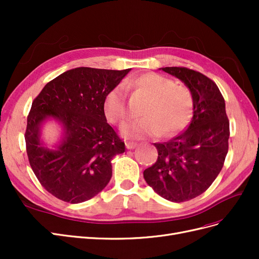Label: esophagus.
I'll return each instance as SVG.
<instances>
[{"mask_svg": "<svg viewBox=\"0 0 259 259\" xmlns=\"http://www.w3.org/2000/svg\"><path fill=\"white\" fill-rule=\"evenodd\" d=\"M125 146H126L127 149H134L137 146V144L134 142H125Z\"/></svg>", "mask_w": 259, "mask_h": 259, "instance_id": "34e87169", "label": "esophagus"}]
</instances>
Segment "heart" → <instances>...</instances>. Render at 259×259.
Returning a JSON list of instances; mask_svg holds the SVG:
<instances>
[{"instance_id": "heart-1", "label": "heart", "mask_w": 259, "mask_h": 259, "mask_svg": "<svg viewBox=\"0 0 259 259\" xmlns=\"http://www.w3.org/2000/svg\"><path fill=\"white\" fill-rule=\"evenodd\" d=\"M148 99L144 109V117L128 121L122 125V135L140 139L156 136H174L185 130L194 113L192 92L186 86L177 85L170 77L149 72L126 82ZM127 94L122 85H117L107 94L104 112L111 124H121L128 115Z\"/></svg>"}]
</instances>
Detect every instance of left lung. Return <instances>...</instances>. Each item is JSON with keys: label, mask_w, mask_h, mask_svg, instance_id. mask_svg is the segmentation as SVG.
<instances>
[{"label": "left lung", "mask_w": 259, "mask_h": 259, "mask_svg": "<svg viewBox=\"0 0 259 259\" xmlns=\"http://www.w3.org/2000/svg\"><path fill=\"white\" fill-rule=\"evenodd\" d=\"M162 70L192 92L194 113L182 134L154 144L158 160L144 170V177L162 198L180 203L206 191L222 170L228 153L229 120L222 93L209 77L185 67Z\"/></svg>", "instance_id": "1"}]
</instances>
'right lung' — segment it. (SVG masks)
I'll return each mask as SVG.
<instances>
[{"label": "right lung", "instance_id": "right-lung-1", "mask_svg": "<svg viewBox=\"0 0 259 259\" xmlns=\"http://www.w3.org/2000/svg\"><path fill=\"white\" fill-rule=\"evenodd\" d=\"M130 70H68L32 101L25 133L27 154L37 180L54 197L75 204L95 197L110 182L111 160L125 151V145L107 123L104 101ZM50 116L65 130L55 151L44 148L39 139L40 125Z\"/></svg>", "mask_w": 259, "mask_h": 259}]
</instances>
